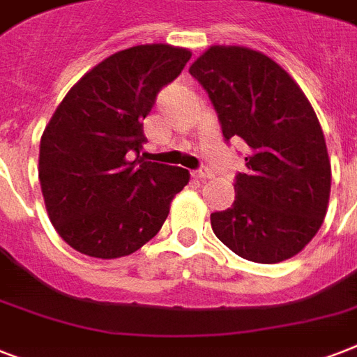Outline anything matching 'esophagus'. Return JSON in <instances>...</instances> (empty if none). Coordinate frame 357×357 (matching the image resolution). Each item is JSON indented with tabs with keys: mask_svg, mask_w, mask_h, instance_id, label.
Masks as SVG:
<instances>
[{
	"mask_svg": "<svg viewBox=\"0 0 357 357\" xmlns=\"http://www.w3.org/2000/svg\"><path fill=\"white\" fill-rule=\"evenodd\" d=\"M211 176H213V172H211V170H209V168H206V167L200 168V170H196V172H195V178L200 179V181H202V179H209V178H211Z\"/></svg>",
	"mask_w": 357,
	"mask_h": 357,
	"instance_id": "34e87169",
	"label": "esophagus"
}]
</instances>
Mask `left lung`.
I'll use <instances>...</instances> for the list:
<instances>
[{"instance_id": "left-lung-1", "label": "left lung", "mask_w": 357, "mask_h": 357, "mask_svg": "<svg viewBox=\"0 0 357 357\" xmlns=\"http://www.w3.org/2000/svg\"><path fill=\"white\" fill-rule=\"evenodd\" d=\"M189 72L211 98L224 139L248 144L234 204L213 213V231L243 259H291L324 222L332 187L326 140L310 100L276 61L252 47H207Z\"/></svg>"}]
</instances>
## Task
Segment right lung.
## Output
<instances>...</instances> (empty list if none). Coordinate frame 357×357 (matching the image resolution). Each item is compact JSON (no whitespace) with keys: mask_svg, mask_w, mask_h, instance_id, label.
Returning <instances> with one entry per match:
<instances>
[{"mask_svg":"<svg viewBox=\"0 0 357 357\" xmlns=\"http://www.w3.org/2000/svg\"><path fill=\"white\" fill-rule=\"evenodd\" d=\"M190 55L170 44L113 53L70 89L47 122L38 153L42 196L53 228L81 254L116 259L137 252L189 183V170L144 161L140 150L157 92Z\"/></svg>","mask_w":357,"mask_h":357,"instance_id":"1","label":"right lung"}]
</instances>
